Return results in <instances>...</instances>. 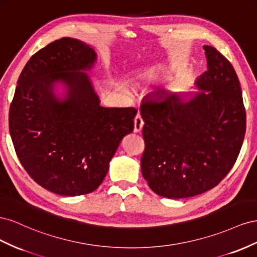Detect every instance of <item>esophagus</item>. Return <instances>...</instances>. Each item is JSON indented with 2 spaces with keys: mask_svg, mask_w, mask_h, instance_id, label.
I'll return each mask as SVG.
<instances>
[{
  "mask_svg": "<svg viewBox=\"0 0 257 257\" xmlns=\"http://www.w3.org/2000/svg\"><path fill=\"white\" fill-rule=\"evenodd\" d=\"M143 126H144V121L142 119V117L138 114L135 118V133H140Z\"/></svg>",
  "mask_w": 257,
  "mask_h": 257,
  "instance_id": "34e87169",
  "label": "esophagus"
}]
</instances>
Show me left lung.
I'll return each mask as SVG.
<instances>
[{
	"mask_svg": "<svg viewBox=\"0 0 257 257\" xmlns=\"http://www.w3.org/2000/svg\"><path fill=\"white\" fill-rule=\"evenodd\" d=\"M199 91L144 99L143 178L154 193L180 199L213 188L230 171L243 143L245 109L238 76L226 58L203 46Z\"/></svg>",
	"mask_w": 257,
	"mask_h": 257,
	"instance_id": "1",
	"label": "left lung"
}]
</instances>
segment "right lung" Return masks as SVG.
Instances as JSON below:
<instances>
[{
	"label": "right lung",
	"instance_id": "1",
	"mask_svg": "<svg viewBox=\"0 0 257 257\" xmlns=\"http://www.w3.org/2000/svg\"><path fill=\"white\" fill-rule=\"evenodd\" d=\"M97 61L86 43L63 38L33 55L10 108L17 156L42 187L62 196L96 190L122 138L134 131L135 107H104L87 71ZM58 84L65 96L55 93Z\"/></svg>",
	"mask_w": 257,
	"mask_h": 257
}]
</instances>
